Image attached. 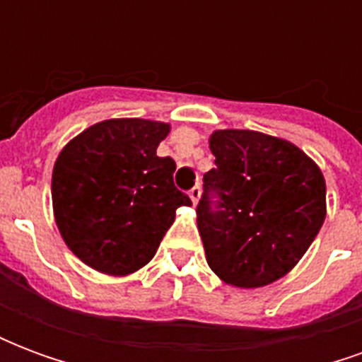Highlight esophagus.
Listing matches in <instances>:
<instances>
[{
  "label": "esophagus",
  "instance_id": "1",
  "mask_svg": "<svg viewBox=\"0 0 362 362\" xmlns=\"http://www.w3.org/2000/svg\"><path fill=\"white\" fill-rule=\"evenodd\" d=\"M199 197H202V188H199V184H196L194 188L189 189V199H192L194 205H196L197 202H199Z\"/></svg>",
  "mask_w": 362,
  "mask_h": 362
}]
</instances>
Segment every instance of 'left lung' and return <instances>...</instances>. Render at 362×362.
Instances as JSON below:
<instances>
[{
	"mask_svg": "<svg viewBox=\"0 0 362 362\" xmlns=\"http://www.w3.org/2000/svg\"><path fill=\"white\" fill-rule=\"evenodd\" d=\"M209 149L215 168L204 174L196 209L207 264L233 287H266L320 233L324 174L291 141L250 129H217Z\"/></svg>",
	"mask_w": 362,
	"mask_h": 362,
	"instance_id": "obj_1",
	"label": "left lung"
}]
</instances>
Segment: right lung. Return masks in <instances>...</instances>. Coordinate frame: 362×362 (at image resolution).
<instances>
[{
	"label": "right lung",
	"instance_id": "obj_1",
	"mask_svg": "<svg viewBox=\"0 0 362 362\" xmlns=\"http://www.w3.org/2000/svg\"><path fill=\"white\" fill-rule=\"evenodd\" d=\"M165 122L104 119L62 149L52 173L59 235L83 264L127 275L149 264L176 209L192 205L174 186L176 163L158 157Z\"/></svg>",
	"mask_w": 362,
	"mask_h": 362
}]
</instances>
